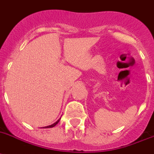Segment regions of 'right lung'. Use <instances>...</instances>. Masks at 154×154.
<instances>
[{
	"label": "right lung",
	"mask_w": 154,
	"mask_h": 154,
	"mask_svg": "<svg viewBox=\"0 0 154 154\" xmlns=\"http://www.w3.org/2000/svg\"><path fill=\"white\" fill-rule=\"evenodd\" d=\"M60 120H57V122H56V123H54V124H52V125H49V126H47V127H45V128H53V127H54V126H56L57 125V124H58V122L60 121Z\"/></svg>",
	"instance_id": "right-lung-1"
}]
</instances>
